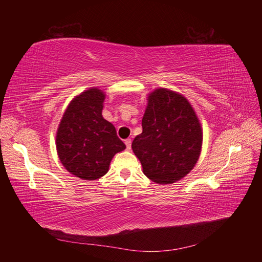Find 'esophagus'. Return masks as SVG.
<instances>
[{
	"label": "esophagus",
	"instance_id": "obj_1",
	"mask_svg": "<svg viewBox=\"0 0 262 262\" xmlns=\"http://www.w3.org/2000/svg\"><path fill=\"white\" fill-rule=\"evenodd\" d=\"M124 143H125L126 148H128V149H130V148H131V139H126V140H124Z\"/></svg>",
	"mask_w": 262,
	"mask_h": 262
}]
</instances>
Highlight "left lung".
Masks as SVG:
<instances>
[{"mask_svg":"<svg viewBox=\"0 0 262 262\" xmlns=\"http://www.w3.org/2000/svg\"><path fill=\"white\" fill-rule=\"evenodd\" d=\"M142 128L132 149L148 179L170 185L193 169L201 154L203 133L184 95L162 87L150 92Z\"/></svg>","mask_w":262,"mask_h":262,"instance_id":"1","label":"left lung"}]
</instances>
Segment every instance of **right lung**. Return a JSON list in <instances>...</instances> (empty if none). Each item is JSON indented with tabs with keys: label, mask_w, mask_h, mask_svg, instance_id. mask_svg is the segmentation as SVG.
<instances>
[{
	"label": "right lung",
	"mask_w": 262,
	"mask_h": 262,
	"mask_svg": "<svg viewBox=\"0 0 262 262\" xmlns=\"http://www.w3.org/2000/svg\"><path fill=\"white\" fill-rule=\"evenodd\" d=\"M105 99V92L98 87L77 95L63 114L55 136L60 162L83 180L106 175L113 157L125 148L114 124L101 115Z\"/></svg>",
	"instance_id": "obj_1"
}]
</instances>
